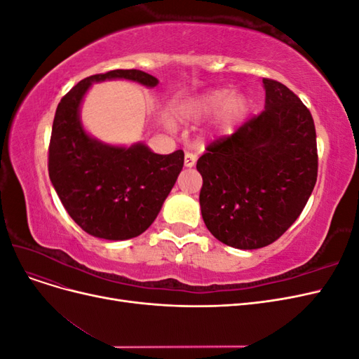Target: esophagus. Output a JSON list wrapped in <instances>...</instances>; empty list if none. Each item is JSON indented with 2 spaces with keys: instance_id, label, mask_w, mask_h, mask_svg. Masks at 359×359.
<instances>
[{
  "instance_id": "esophagus-1",
  "label": "esophagus",
  "mask_w": 359,
  "mask_h": 359,
  "mask_svg": "<svg viewBox=\"0 0 359 359\" xmlns=\"http://www.w3.org/2000/svg\"><path fill=\"white\" fill-rule=\"evenodd\" d=\"M196 160H198L196 154L186 153V158H184V166L191 168V166H194V163H196Z\"/></svg>"
}]
</instances>
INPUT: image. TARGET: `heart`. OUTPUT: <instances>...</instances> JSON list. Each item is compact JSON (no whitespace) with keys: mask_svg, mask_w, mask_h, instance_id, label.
<instances>
[{"mask_svg":"<svg viewBox=\"0 0 359 359\" xmlns=\"http://www.w3.org/2000/svg\"><path fill=\"white\" fill-rule=\"evenodd\" d=\"M245 111L243 97H233L231 88H219L194 97L189 102L186 112L193 118H208L220 115V126L224 130H231Z\"/></svg>","mask_w":359,"mask_h":359,"instance_id":"b5f03b06","label":"heart"}]
</instances>
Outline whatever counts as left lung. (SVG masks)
Instances as JSON below:
<instances>
[{
  "label": "left lung",
  "instance_id": "8db88e82",
  "mask_svg": "<svg viewBox=\"0 0 359 359\" xmlns=\"http://www.w3.org/2000/svg\"><path fill=\"white\" fill-rule=\"evenodd\" d=\"M265 111L199 157L202 219L226 245H269L293 224L318 180L316 128L286 85L264 79Z\"/></svg>",
  "mask_w": 359,
  "mask_h": 359
}]
</instances>
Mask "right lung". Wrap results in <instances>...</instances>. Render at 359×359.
Wrapping results in <instances>:
<instances>
[{
	"label": "right lung",
	"mask_w": 359,
	"mask_h": 359,
	"mask_svg": "<svg viewBox=\"0 0 359 359\" xmlns=\"http://www.w3.org/2000/svg\"><path fill=\"white\" fill-rule=\"evenodd\" d=\"M127 79L153 88L140 70H111L85 78L62 97L53 118L49 178L64 208L82 229L111 241L130 240L153 224L184 165L182 149L161 156L145 144L112 147L85 132L79 107L93 82Z\"/></svg>",
	"instance_id": "right-lung-1"
}]
</instances>
